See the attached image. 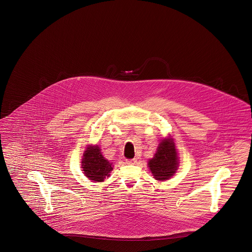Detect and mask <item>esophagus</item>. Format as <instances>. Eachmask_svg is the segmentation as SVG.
Here are the masks:
<instances>
[{
    "label": "esophagus",
    "mask_w": 252,
    "mask_h": 252,
    "mask_svg": "<svg viewBox=\"0 0 252 252\" xmlns=\"http://www.w3.org/2000/svg\"><path fill=\"white\" fill-rule=\"evenodd\" d=\"M137 162V158H133V159H128V160H126V164H129V165H133V164H135Z\"/></svg>",
    "instance_id": "esophagus-1"
}]
</instances>
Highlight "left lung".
<instances>
[{"instance_id":"8db88e82","label":"left lung","mask_w":252,"mask_h":252,"mask_svg":"<svg viewBox=\"0 0 252 252\" xmlns=\"http://www.w3.org/2000/svg\"><path fill=\"white\" fill-rule=\"evenodd\" d=\"M178 156L175 144L171 138L163 139L157 149L154 158L149 159L148 167L156 180L165 181L171 178L177 171Z\"/></svg>"}]
</instances>
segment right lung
I'll use <instances>...</instances> for the list:
<instances>
[{
  "mask_svg": "<svg viewBox=\"0 0 252 252\" xmlns=\"http://www.w3.org/2000/svg\"><path fill=\"white\" fill-rule=\"evenodd\" d=\"M81 168L85 176L94 182H103L110 176L112 163L101 154L98 145H88L81 159Z\"/></svg>",
  "mask_w": 252,
  "mask_h": 252,
  "instance_id": "obj_1",
  "label": "right lung"
}]
</instances>
